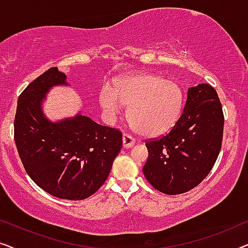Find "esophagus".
I'll return each mask as SVG.
<instances>
[{
    "label": "esophagus",
    "mask_w": 248,
    "mask_h": 248,
    "mask_svg": "<svg viewBox=\"0 0 248 248\" xmlns=\"http://www.w3.org/2000/svg\"><path fill=\"white\" fill-rule=\"evenodd\" d=\"M134 143H135V140L131 137V135H128V134L123 135V148L128 149V148L133 147Z\"/></svg>",
    "instance_id": "obj_1"
}]
</instances>
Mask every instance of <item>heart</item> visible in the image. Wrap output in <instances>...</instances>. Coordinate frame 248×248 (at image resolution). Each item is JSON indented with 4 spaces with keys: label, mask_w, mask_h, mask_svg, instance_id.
I'll return each instance as SVG.
<instances>
[{
    "label": "heart",
    "mask_w": 248,
    "mask_h": 248,
    "mask_svg": "<svg viewBox=\"0 0 248 248\" xmlns=\"http://www.w3.org/2000/svg\"><path fill=\"white\" fill-rule=\"evenodd\" d=\"M98 100L109 121L116 120L123 106L130 107L131 125L147 138L161 137L171 131L183 109L181 88L155 74L125 77L115 84L114 90L103 87Z\"/></svg>",
    "instance_id": "1"
}]
</instances>
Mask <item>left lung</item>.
Listing matches in <instances>:
<instances>
[{
  "instance_id": "1",
  "label": "left lung",
  "mask_w": 248,
  "mask_h": 248,
  "mask_svg": "<svg viewBox=\"0 0 248 248\" xmlns=\"http://www.w3.org/2000/svg\"><path fill=\"white\" fill-rule=\"evenodd\" d=\"M223 113L217 91L208 83L188 88L177 124L167 135L145 143L148 182L168 195L191 191L211 170L221 149Z\"/></svg>"
}]
</instances>
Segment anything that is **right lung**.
<instances>
[{"label":"right lung","instance_id":"add662e5","mask_svg":"<svg viewBox=\"0 0 248 248\" xmlns=\"http://www.w3.org/2000/svg\"><path fill=\"white\" fill-rule=\"evenodd\" d=\"M70 86L52 67L33 80L18 99L15 141L29 177L50 195L84 200L106 182L122 148L118 130L97 124L79 111L50 121L43 105L54 87Z\"/></svg>","mask_w":248,"mask_h":248}]
</instances>
